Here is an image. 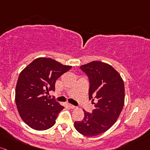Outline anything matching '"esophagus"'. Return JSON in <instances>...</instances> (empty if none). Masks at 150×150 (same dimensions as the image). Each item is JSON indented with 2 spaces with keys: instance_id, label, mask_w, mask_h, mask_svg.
Wrapping results in <instances>:
<instances>
[{
  "instance_id": "34e87169",
  "label": "esophagus",
  "mask_w": 150,
  "mask_h": 150,
  "mask_svg": "<svg viewBox=\"0 0 150 150\" xmlns=\"http://www.w3.org/2000/svg\"><path fill=\"white\" fill-rule=\"evenodd\" d=\"M67 106H68L69 108H71V109H75V108H76V107L74 106V105H71V104H67Z\"/></svg>"
}]
</instances>
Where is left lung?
I'll return each instance as SVG.
<instances>
[{
	"instance_id": "8db88e82",
	"label": "left lung",
	"mask_w": 150,
	"mask_h": 150,
	"mask_svg": "<svg viewBox=\"0 0 150 150\" xmlns=\"http://www.w3.org/2000/svg\"><path fill=\"white\" fill-rule=\"evenodd\" d=\"M90 81L89 99L95 100L93 112L83 110V120L75 122L78 132L86 137L104 133L116 122L125 104V85L119 72L105 62L93 61L81 65Z\"/></svg>"
}]
</instances>
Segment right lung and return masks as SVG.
<instances>
[{"label": "right lung", "instance_id": "add662e5", "mask_svg": "<svg viewBox=\"0 0 150 150\" xmlns=\"http://www.w3.org/2000/svg\"><path fill=\"white\" fill-rule=\"evenodd\" d=\"M72 66L50 57H38L20 73L16 88V104L25 123L35 130L55 125L64 107L46 94L55 90L56 80Z\"/></svg>", "mask_w": 150, "mask_h": 150}]
</instances>
